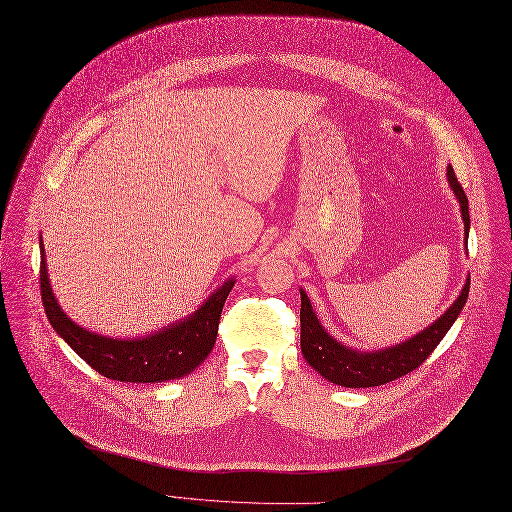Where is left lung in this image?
I'll use <instances>...</instances> for the list:
<instances>
[{
    "mask_svg": "<svg viewBox=\"0 0 512 512\" xmlns=\"http://www.w3.org/2000/svg\"><path fill=\"white\" fill-rule=\"evenodd\" d=\"M446 176L456 201L461 205L467 242L471 226L469 201L450 166L446 168ZM467 297L469 278L463 290L459 292V297L454 299V303L434 321V324H429L419 334L394 346L378 348V351H357V348L346 346L344 342L336 340L332 334L326 332V328L321 326V321L313 311L307 292L301 288V353L305 361L332 384L344 388H371L388 384L417 369L434 353V348L440 344V340L452 328L456 317L463 311Z\"/></svg>",
    "mask_w": 512,
    "mask_h": 512,
    "instance_id": "8db88e82",
    "label": "left lung"
}]
</instances>
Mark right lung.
I'll return each instance as SVG.
<instances>
[{"instance_id": "obj_1", "label": "right lung", "mask_w": 512, "mask_h": 512, "mask_svg": "<svg viewBox=\"0 0 512 512\" xmlns=\"http://www.w3.org/2000/svg\"><path fill=\"white\" fill-rule=\"evenodd\" d=\"M41 247V299L51 328L68 342L72 351L87 361L103 378L134 384H157L180 380L195 371L213 351L220 315L234 286L228 278L215 288L195 313L137 338H112L89 332L62 311L47 276L43 238Z\"/></svg>"}]
</instances>
